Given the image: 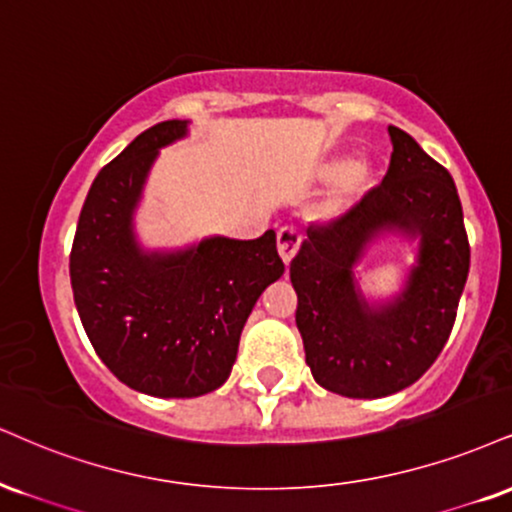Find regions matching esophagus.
Listing matches in <instances>:
<instances>
[{
	"label": "esophagus",
	"mask_w": 512,
	"mask_h": 512,
	"mask_svg": "<svg viewBox=\"0 0 512 512\" xmlns=\"http://www.w3.org/2000/svg\"><path fill=\"white\" fill-rule=\"evenodd\" d=\"M276 248H279V255L283 264H291V260L295 257V252L300 248V236L295 229H281L279 236H276Z\"/></svg>",
	"instance_id": "1"
}]
</instances>
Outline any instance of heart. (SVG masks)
<instances>
[{"instance_id":"1","label":"heart","mask_w":512,"mask_h":512,"mask_svg":"<svg viewBox=\"0 0 512 512\" xmlns=\"http://www.w3.org/2000/svg\"><path fill=\"white\" fill-rule=\"evenodd\" d=\"M319 181L331 183L322 200L312 207V219L319 224H338L348 219L379 186V166L374 159H334L319 166Z\"/></svg>"}]
</instances>
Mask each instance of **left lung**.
<instances>
[{
  "label": "left lung",
  "instance_id": "8db88e82",
  "mask_svg": "<svg viewBox=\"0 0 512 512\" xmlns=\"http://www.w3.org/2000/svg\"><path fill=\"white\" fill-rule=\"evenodd\" d=\"M389 174L338 224L307 231L291 262L295 324L322 389L346 398L403 391L434 365L470 272V243L451 174L415 138L389 126ZM418 243L404 291L369 301L354 269L384 235Z\"/></svg>",
  "mask_w": 512,
  "mask_h": 512
}]
</instances>
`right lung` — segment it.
I'll return each mask as SVG.
<instances>
[{
    "instance_id": "add662e5",
    "label": "right lung",
    "mask_w": 512,
    "mask_h": 512,
    "mask_svg": "<svg viewBox=\"0 0 512 512\" xmlns=\"http://www.w3.org/2000/svg\"><path fill=\"white\" fill-rule=\"evenodd\" d=\"M190 121L140 133L97 174L71 250L76 310L92 348L116 379L157 398H197L229 379L240 331L264 288L281 279L276 233L255 240L209 236L176 250H147L135 233L159 150Z\"/></svg>"
}]
</instances>
